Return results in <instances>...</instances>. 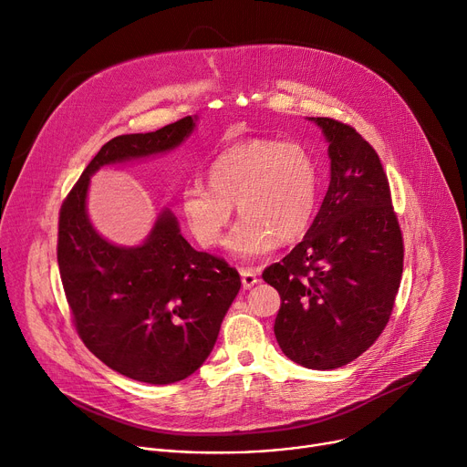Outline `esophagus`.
Here are the masks:
<instances>
[{
  "mask_svg": "<svg viewBox=\"0 0 467 467\" xmlns=\"http://www.w3.org/2000/svg\"><path fill=\"white\" fill-rule=\"evenodd\" d=\"M241 282H243V288L250 290L254 284L260 282L258 278V269H241Z\"/></svg>",
  "mask_w": 467,
  "mask_h": 467,
  "instance_id": "esophagus-1",
  "label": "esophagus"
}]
</instances>
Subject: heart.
Instances as JSON below:
<instances>
[{
  "label": "heart",
  "instance_id": "obj_1",
  "mask_svg": "<svg viewBox=\"0 0 467 467\" xmlns=\"http://www.w3.org/2000/svg\"><path fill=\"white\" fill-rule=\"evenodd\" d=\"M209 186L183 191L185 221L203 246L223 241L234 203L243 217L226 239L230 254L253 260L276 241L301 237L317 205L319 171L314 157L296 141L253 138L224 150L209 168Z\"/></svg>",
  "mask_w": 467,
  "mask_h": 467
}]
</instances>
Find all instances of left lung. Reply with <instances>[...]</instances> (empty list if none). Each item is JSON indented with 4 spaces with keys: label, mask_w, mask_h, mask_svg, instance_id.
Returning a JSON list of instances; mask_svg holds the SVG:
<instances>
[{
    "label": "left lung",
    "mask_w": 467,
    "mask_h": 467,
    "mask_svg": "<svg viewBox=\"0 0 467 467\" xmlns=\"http://www.w3.org/2000/svg\"><path fill=\"white\" fill-rule=\"evenodd\" d=\"M329 143L331 182L303 241L264 271L280 296L275 337L294 363L333 370L385 329L404 269L402 232L378 153L353 127L308 118Z\"/></svg>",
    "instance_id": "left-lung-1"
}]
</instances>
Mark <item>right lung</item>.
<instances>
[{"instance_id": "add662e5", "label": "right lung", "mask_w": 467, "mask_h": 467, "mask_svg": "<svg viewBox=\"0 0 467 467\" xmlns=\"http://www.w3.org/2000/svg\"><path fill=\"white\" fill-rule=\"evenodd\" d=\"M196 119L112 138L59 211V275L82 342L106 367L151 385L182 381L203 365L241 278L224 260L194 250L166 207L143 243L121 246L104 239L89 221L88 189L102 166L182 146Z\"/></svg>"}]
</instances>
